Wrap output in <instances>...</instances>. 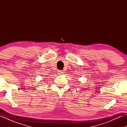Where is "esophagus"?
<instances>
[{
  "instance_id": "1",
  "label": "esophagus",
  "mask_w": 127,
  "mask_h": 127,
  "mask_svg": "<svg viewBox=\"0 0 127 127\" xmlns=\"http://www.w3.org/2000/svg\"><path fill=\"white\" fill-rule=\"evenodd\" d=\"M63 72H63V70H58V74L59 75L63 74Z\"/></svg>"
}]
</instances>
